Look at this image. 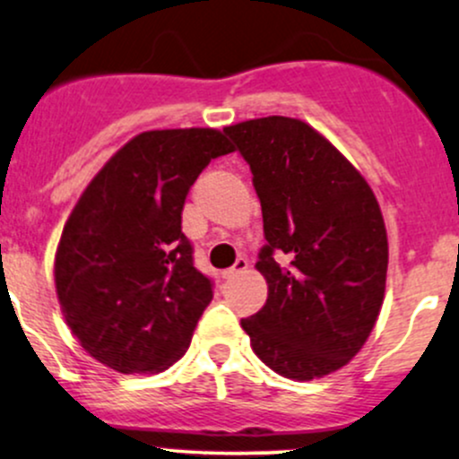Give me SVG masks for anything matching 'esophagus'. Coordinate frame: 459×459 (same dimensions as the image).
<instances>
[{"instance_id": "obj_1", "label": "esophagus", "mask_w": 459, "mask_h": 459, "mask_svg": "<svg viewBox=\"0 0 459 459\" xmlns=\"http://www.w3.org/2000/svg\"><path fill=\"white\" fill-rule=\"evenodd\" d=\"M246 268H248V261H246L244 256H239V259L235 261L233 268L224 270V279H235V276L241 274V272H246Z\"/></svg>"}]
</instances>
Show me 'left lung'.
<instances>
[{"label": "left lung", "instance_id": "obj_1", "mask_svg": "<svg viewBox=\"0 0 459 459\" xmlns=\"http://www.w3.org/2000/svg\"><path fill=\"white\" fill-rule=\"evenodd\" d=\"M224 133L250 165L268 241L255 264L268 300L241 329L255 355L287 379L340 370L366 344L384 305L379 203L355 165L300 119L272 115Z\"/></svg>", "mask_w": 459, "mask_h": 459}]
</instances>
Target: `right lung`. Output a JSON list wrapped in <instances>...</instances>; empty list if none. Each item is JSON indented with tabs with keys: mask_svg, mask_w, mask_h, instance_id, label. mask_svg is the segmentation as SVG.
Returning a JSON list of instances; mask_svg holds the SVG:
<instances>
[{
	"mask_svg": "<svg viewBox=\"0 0 459 459\" xmlns=\"http://www.w3.org/2000/svg\"><path fill=\"white\" fill-rule=\"evenodd\" d=\"M215 128L148 130L107 160L60 235L54 281L82 349L110 370L163 372L213 299L180 229L200 172L233 152Z\"/></svg>",
	"mask_w": 459,
	"mask_h": 459,
	"instance_id": "1",
	"label": "right lung"
}]
</instances>
